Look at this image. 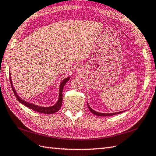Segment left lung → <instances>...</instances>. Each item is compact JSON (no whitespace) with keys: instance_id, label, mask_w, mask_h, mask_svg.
<instances>
[{"instance_id":"left-lung-1","label":"left lung","mask_w":156,"mask_h":156,"mask_svg":"<svg viewBox=\"0 0 156 156\" xmlns=\"http://www.w3.org/2000/svg\"><path fill=\"white\" fill-rule=\"evenodd\" d=\"M87 107L90 110V112H91L92 113L94 114L95 115H98V116H112V115H116V114H119L122 113L123 112H116V113H99V112H97L95 111H94L93 109H92L90 106L89 105V104L87 103Z\"/></svg>"}]
</instances>
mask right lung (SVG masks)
<instances>
[{
    "instance_id": "add662e5",
    "label": "right lung",
    "mask_w": 156,
    "mask_h": 156,
    "mask_svg": "<svg viewBox=\"0 0 156 156\" xmlns=\"http://www.w3.org/2000/svg\"><path fill=\"white\" fill-rule=\"evenodd\" d=\"M9 77H10V85H11L12 91L14 93V94H15L17 100H18L20 103H21L22 104L25 105L27 107H29V108L32 109L34 111H36V112H39V113H45V114H52V113H56L57 112H58V111L60 109V108L61 107V105H62V101H63V89L65 85L66 84V83L69 80V79H70V77H67L66 79H65L64 80H63V81L61 83L60 87H59V96H58V101L56 103H55V105H54L53 106H51V107H46L38 106V105H36L34 104H33V103H30L24 101V100L20 98L19 96V95L17 94V93L16 92L15 88L13 87L12 82L11 80V77H10V73L9 74Z\"/></svg>"
}]
</instances>
